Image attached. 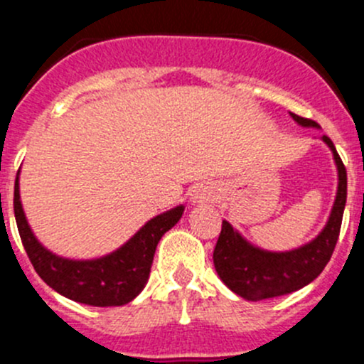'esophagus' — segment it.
Wrapping results in <instances>:
<instances>
[{
    "instance_id": "obj_1",
    "label": "esophagus",
    "mask_w": 364,
    "mask_h": 364,
    "mask_svg": "<svg viewBox=\"0 0 364 364\" xmlns=\"http://www.w3.org/2000/svg\"><path fill=\"white\" fill-rule=\"evenodd\" d=\"M218 199V190L213 185H199L190 193V203L193 205H200L205 203H215Z\"/></svg>"
}]
</instances>
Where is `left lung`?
<instances>
[{"instance_id": "left-lung-1", "label": "left lung", "mask_w": 364, "mask_h": 364, "mask_svg": "<svg viewBox=\"0 0 364 364\" xmlns=\"http://www.w3.org/2000/svg\"><path fill=\"white\" fill-rule=\"evenodd\" d=\"M291 114L303 128H321L315 121ZM322 142L331 149L338 174L335 203L328 222L321 232L301 247L285 252L264 250L250 243L227 220L222 222V232L213 252V262L220 280L234 292L248 301L269 299L291 294L311 284L331 259L338 241L341 216L347 203V171L341 164L331 139L322 135Z\"/></svg>"}]
</instances>
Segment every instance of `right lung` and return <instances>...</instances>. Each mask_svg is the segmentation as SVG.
Listing matches in <instances>:
<instances>
[{
    "label": "right lung",
    "mask_w": 364,
    "mask_h": 364,
    "mask_svg": "<svg viewBox=\"0 0 364 364\" xmlns=\"http://www.w3.org/2000/svg\"><path fill=\"white\" fill-rule=\"evenodd\" d=\"M19 174L14 213L24 250L38 277L58 294L90 306H123L142 292L151 271L156 245L183 216L185 205L167 209L144 223L127 243L95 259H68L43 247L28 223L21 203Z\"/></svg>",
    "instance_id": "right-lung-1"
}]
</instances>
